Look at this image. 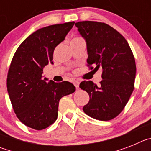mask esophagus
Here are the masks:
<instances>
[{"instance_id": "34e87169", "label": "esophagus", "mask_w": 151, "mask_h": 151, "mask_svg": "<svg viewBox=\"0 0 151 151\" xmlns=\"http://www.w3.org/2000/svg\"><path fill=\"white\" fill-rule=\"evenodd\" d=\"M73 84H74L75 87L78 89V87H79V82L78 81H75V82H73Z\"/></svg>"}]
</instances>
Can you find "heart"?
<instances>
[{"label": "heart", "instance_id": "obj_1", "mask_svg": "<svg viewBox=\"0 0 151 151\" xmlns=\"http://www.w3.org/2000/svg\"><path fill=\"white\" fill-rule=\"evenodd\" d=\"M78 38H73V40H74V39H78Z\"/></svg>", "mask_w": 151, "mask_h": 151}]
</instances>
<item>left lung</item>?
<instances>
[{"label":"left lung","mask_w":151,"mask_h":151,"mask_svg":"<svg viewBox=\"0 0 151 151\" xmlns=\"http://www.w3.org/2000/svg\"><path fill=\"white\" fill-rule=\"evenodd\" d=\"M76 26L87 44V66L96 71L99 68L103 70L99 86L91 81L80 83L79 87L90 97L83 111L98 120L113 119L123 110L134 90L133 53L123 36L104 22L82 21Z\"/></svg>","instance_id":"left-lung-1"}]
</instances>
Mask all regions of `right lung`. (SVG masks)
<instances>
[{
	"mask_svg": "<svg viewBox=\"0 0 151 151\" xmlns=\"http://www.w3.org/2000/svg\"><path fill=\"white\" fill-rule=\"evenodd\" d=\"M75 22L38 29L24 40L13 55L8 70L6 87L17 118L28 127L42 130L54 123L59 101L73 94L76 87L42 78L43 69L53 63V54L74 26Z\"/></svg>",
	"mask_w": 151,
	"mask_h": 151,
	"instance_id": "add662e5",
	"label": "right lung"
}]
</instances>
